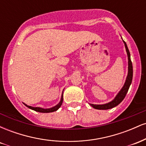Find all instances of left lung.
Wrapping results in <instances>:
<instances>
[{
	"label": "left lung",
	"mask_w": 146,
	"mask_h": 146,
	"mask_svg": "<svg viewBox=\"0 0 146 146\" xmlns=\"http://www.w3.org/2000/svg\"><path fill=\"white\" fill-rule=\"evenodd\" d=\"M124 43L125 50L127 52V56H128V75L126 77V80L123 84V87L121 88V89L120 90V91L117 93V95L115 96V98H114L113 100H112L111 102H108V103L104 104H89L93 108H95V109L98 110H108L110 109V108H113L114 107L117 106V105L119 104L121 102L123 101V99L125 98L126 93H128L129 88H130V84L132 83V75H133V69H132V64L130 60V53L129 51L128 46H127L126 43L125 42V41H123Z\"/></svg>",
	"instance_id": "obj_1"
}]
</instances>
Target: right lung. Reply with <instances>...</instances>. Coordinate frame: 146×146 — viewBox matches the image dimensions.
<instances>
[{"instance_id": "right-lung-1", "label": "right lung", "mask_w": 146, "mask_h": 146, "mask_svg": "<svg viewBox=\"0 0 146 146\" xmlns=\"http://www.w3.org/2000/svg\"><path fill=\"white\" fill-rule=\"evenodd\" d=\"M62 102H63V92H62V96H61V100H60L59 103H58L56 106H55L52 107V108H40V107H33V106H30L25 104V103H23V104H24L27 107H28V108H30V109L35 110V111H36V112H39V113H52V112H54V111H56V110H58L60 108V107L61 106L62 104Z\"/></svg>"}]
</instances>
